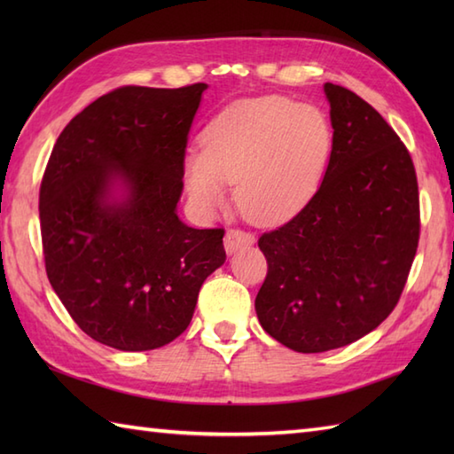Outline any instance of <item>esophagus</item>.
Instances as JSON below:
<instances>
[{"instance_id": "obj_1", "label": "esophagus", "mask_w": 454, "mask_h": 454, "mask_svg": "<svg viewBox=\"0 0 454 454\" xmlns=\"http://www.w3.org/2000/svg\"><path fill=\"white\" fill-rule=\"evenodd\" d=\"M255 242L254 234L244 232V230H238V228H230L226 236H224V247L228 254L236 252L239 247H246V246H252Z\"/></svg>"}]
</instances>
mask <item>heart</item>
Listing matches in <instances>:
<instances>
[{
    "mask_svg": "<svg viewBox=\"0 0 454 454\" xmlns=\"http://www.w3.org/2000/svg\"><path fill=\"white\" fill-rule=\"evenodd\" d=\"M333 129L325 113L286 98L228 105L185 156V185L200 210L228 200L236 183L239 210L257 224H278L308 207L325 177Z\"/></svg>",
    "mask_w": 454,
    "mask_h": 454,
    "instance_id": "b5f03b06",
    "label": "heart"
}]
</instances>
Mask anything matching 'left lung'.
Segmentation results:
<instances>
[{"instance_id": "left-lung-1", "label": "left lung", "mask_w": 454, "mask_h": 454, "mask_svg": "<svg viewBox=\"0 0 454 454\" xmlns=\"http://www.w3.org/2000/svg\"><path fill=\"white\" fill-rule=\"evenodd\" d=\"M333 150L316 197L259 238L263 330L298 353L349 345L396 308L419 242V192L408 148L351 90L325 83Z\"/></svg>"}]
</instances>
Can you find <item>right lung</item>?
Instances as JSON below:
<instances>
[{
	"instance_id": "right-lung-1",
	"label": "right lung",
	"mask_w": 454,
	"mask_h": 454,
	"mask_svg": "<svg viewBox=\"0 0 454 454\" xmlns=\"http://www.w3.org/2000/svg\"><path fill=\"white\" fill-rule=\"evenodd\" d=\"M207 83L124 85L66 124L46 163L38 215L48 281L91 340L158 349L191 324L224 263V228L179 220L187 137ZM114 184L125 189L112 197Z\"/></svg>"
}]
</instances>
